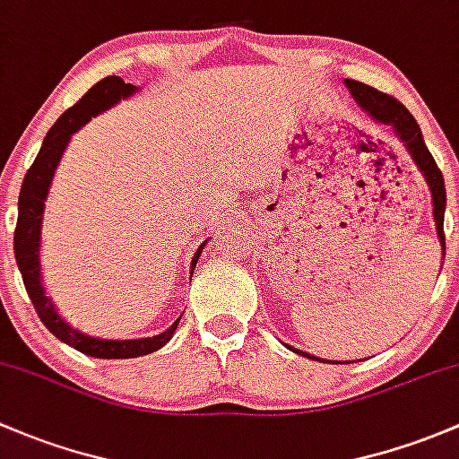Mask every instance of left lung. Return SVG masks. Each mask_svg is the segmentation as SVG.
<instances>
[{"instance_id":"obj_1","label":"left lung","mask_w":459,"mask_h":459,"mask_svg":"<svg viewBox=\"0 0 459 459\" xmlns=\"http://www.w3.org/2000/svg\"><path fill=\"white\" fill-rule=\"evenodd\" d=\"M344 86L351 92L353 101L362 108V110L369 115V119L376 121L380 126H389L394 130V134L398 136L400 143L404 145V150L409 152V157L413 159L415 168L420 169V174L427 181L429 192H431V207H433V221H436V231L437 240H440L442 256H444V210H446V190H444V177L440 168L433 160L431 152H429L427 143L422 139V130H420L418 121L413 119L409 110L398 101V99L389 97V94L380 92V90L367 86V83L353 82V79H344ZM444 261V258H442ZM290 347V344H287ZM294 353L311 358V360L327 362L323 358L309 356L307 351L290 347ZM333 365H342V362H333Z\"/></svg>"}]
</instances>
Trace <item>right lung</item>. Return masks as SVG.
<instances>
[{
	"label": "right lung",
	"mask_w": 459,
	"mask_h": 459,
	"mask_svg": "<svg viewBox=\"0 0 459 459\" xmlns=\"http://www.w3.org/2000/svg\"><path fill=\"white\" fill-rule=\"evenodd\" d=\"M134 83H126L121 77H106L74 103L70 110L56 119V124L50 127L46 134L44 143H41L39 154H37L35 163L26 172L22 183V192H19L17 203V230H15V258L22 272L23 285H26L28 296H30L32 305H35L37 314H39L41 323L48 327L50 333H55L61 342L70 344L77 351L86 353L92 358H103V360H119V358H139L145 353H152L157 349L165 347L172 340L174 332L178 327V320L172 327L165 329L163 333L152 335V338H134V340H106L94 338L73 325L65 323L56 307L50 300V296L44 290V276H41L39 264V247H41V223H44V210L46 198H48L50 186H53V177L59 168L61 157H64L65 148H68L70 139L74 132L82 130L92 117H99L106 112L108 108L117 106L121 99L132 97L136 92ZM207 243V240H205ZM205 243L196 249L190 263V273L195 272L198 256L205 249Z\"/></svg>",
	"instance_id": "1"
}]
</instances>
